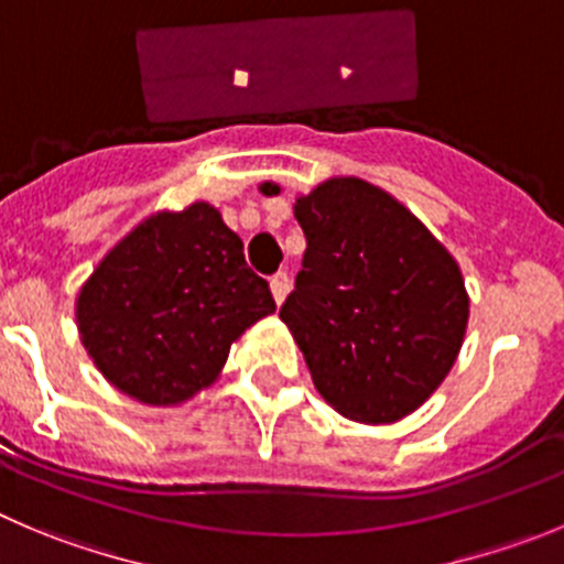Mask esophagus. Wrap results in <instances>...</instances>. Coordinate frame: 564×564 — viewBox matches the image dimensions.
<instances>
[{
    "label": "esophagus",
    "instance_id": "34e87169",
    "mask_svg": "<svg viewBox=\"0 0 564 564\" xmlns=\"http://www.w3.org/2000/svg\"><path fill=\"white\" fill-rule=\"evenodd\" d=\"M271 293H273V299H276V304L285 302V296L291 293V276H288V271L273 273V276H271Z\"/></svg>",
    "mask_w": 564,
    "mask_h": 564
}]
</instances>
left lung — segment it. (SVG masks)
I'll list each match as a JSON object with an SVG mask.
<instances>
[{"instance_id": "obj_1", "label": "left lung", "mask_w": 564, "mask_h": 564, "mask_svg": "<svg viewBox=\"0 0 564 564\" xmlns=\"http://www.w3.org/2000/svg\"><path fill=\"white\" fill-rule=\"evenodd\" d=\"M262 193H279L265 182ZM307 251L279 318L340 415L393 423L452 371L468 326L457 260L382 187L357 176L299 196Z\"/></svg>"}]
</instances>
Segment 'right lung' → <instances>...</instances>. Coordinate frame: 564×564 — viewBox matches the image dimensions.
Returning a JSON list of instances; mask_svg holds the SVG:
<instances>
[{
    "mask_svg": "<svg viewBox=\"0 0 564 564\" xmlns=\"http://www.w3.org/2000/svg\"><path fill=\"white\" fill-rule=\"evenodd\" d=\"M273 310L243 240L196 202L147 218L110 249L79 291L77 326L107 382L169 406L207 388L232 340Z\"/></svg>",
    "mask_w": 564,
    "mask_h": 564,
    "instance_id": "1",
    "label": "right lung"
}]
</instances>
